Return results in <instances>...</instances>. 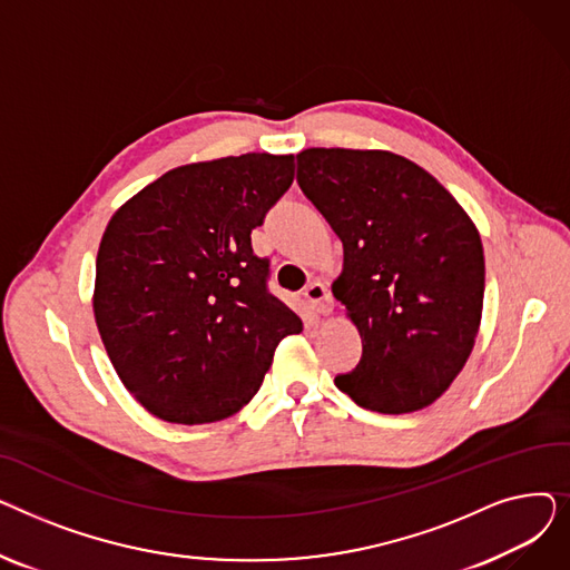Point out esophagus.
I'll use <instances>...</instances> for the list:
<instances>
[{
  "label": "esophagus",
  "mask_w": 570,
  "mask_h": 570,
  "mask_svg": "<svg viewBox=\"0 0 570 570\" xmlns=\"http://www.w3.org/2000/svg\"><path fill=\"white\" fill-rule=\"evenodd\" d=\"M305 297H307V301H309L318 312H323V314H331L333 307H335L331 291H327V286L321 284V282H312V284L305 288Z\"/></svg>",
  "instance_id": "1"
}]
</instances>
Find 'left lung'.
Returning a JSON list of instances; mask_svg holds the SVG:
<instances>
[{
	"instance_id": "left-lung-1",
	"label": "left lung",
	"mask_w": 570,
	"mask_h": 570,
	"mask_svg": "<svg viewBox=\"0 0 570 570\" xmlns=\"http://www.w3.org/2000/svg\"><path fill=\"white\" fill-rule=\"evenodd\" d=\"M297 185L344 245L333 293L363 340L335 385L357 406H430L462 372L483 314L475 224L436 177L385 149L309 147Z\"/></svg>"
}]
</instances>
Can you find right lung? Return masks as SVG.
I'll return each instance as SVG.
<instances>
[{
  "instance_id": "right-lung-1",
  "label": "right lung",
  "mask_w": 570,
  "mask_h": 570,
  "mask_svg": "<svg viewBox=\"0 0 570 570\" xmlns=\"http://www.w3.org/2000/svg\"><path fill=\"white\" fill-rule=\"evenodd\" d=\"M293 170V155L267 153L187 164L110 217L97 254V327L117 376L161 421L237 413L277 344L303 333L252 249Z\"/></svg>"
}]
</instances>
